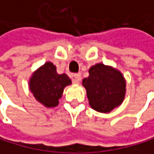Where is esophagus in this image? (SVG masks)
Returning a JSON list of instances; mask_svg holds the SVG:
<instances>
[{"label": "esophagus", "mask_w": 154, "mask_h": 154, "mask_svg": "<svg viewBox=\"0 0 154 154\" xmlns=\"http://www.w3.org/2000/svg\"><path fill=\"white\" fill-rule=\"evenodd\" d=\"M80 79H81V75H80V74H75V75H73V81H74V83L79 84V83L80 82Z\"/></svg>", "instance_id": "obj_1"}]
</instances>
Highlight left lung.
Segmentation results:
<instances>
[{"label":"left lung","mask_w":154,"mask_h":154,"mask_svg":"<svg viewBox=\"0 0 154 154\" xmlns=\"http://www.w3.org/2000/svg\"><path fill=\"white\" fill-rule=\"evenodd\" d=\"M82 85L91 107L101 113H109L121 106L126 92V81L121 71L101 63L90 68Z\"/></svg>","instance_id":"left-lung-1"}]
</instances>
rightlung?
<instances>
[{"label":"right lung","instance_id":"1","mask_svg":"<svg viewBox=\"0 0 154 154\" xmlns=\"http://www.w3.org/2000/svg\"><path fill=\"white\" fill-rule=\"evenodd\" d=\"M71 84L69 76L58 74L56 66L48 62L32 73L29 88L36 101L46 107H54L58 106L64 88Z\"/></svg>","mask_w":154,"mask_h":154}]
</instances>
